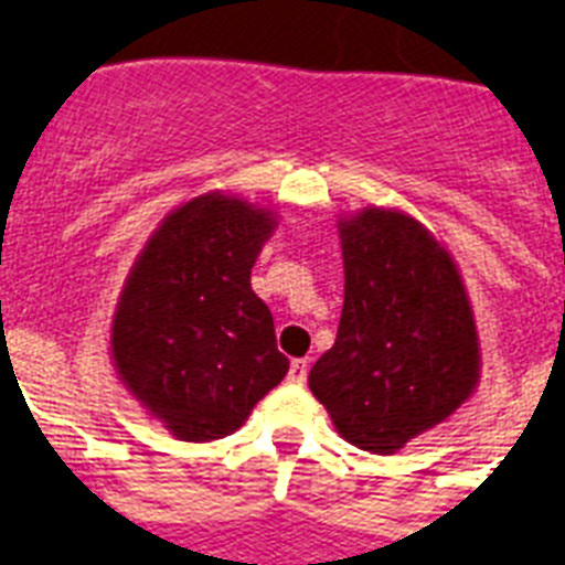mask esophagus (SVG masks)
Returning a JSON list of instances; mask_svg holds the SVG:
<instances>
[{
    "label": "esophagus",
    "mask_w": 565,
    "mask_h": 565,
    "mask_svg": "<svg viewBox=\"0 0 565 565\" xmlns=\"http://www.w3.org/2000/svg\"><path fill=\"white\" fill-rule=\"evenodd\" d=\"M287 380H290L292 386H301V383L307 380V360H292Z\"/></svg>",
    "instance_id": "34e87169"
}]
</instances>
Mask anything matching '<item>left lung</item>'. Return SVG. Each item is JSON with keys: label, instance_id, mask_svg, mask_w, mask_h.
<instances>
[{"label": "left lung", "instance_id": "1", "mask_svg": "<svg viewBox=\"0 0 565 565\" xmlns=\"http://www.w3.org/2000/svg\"><path fill=\"white\" fill-rule=\"evenodd\" d=\"M345 305L310 392L348 444L392 456L456 415L481 377L461 269L409 211L339 214Z\"/></svg>", "mask_w": 565, "mask_h": 565}]
</instances>
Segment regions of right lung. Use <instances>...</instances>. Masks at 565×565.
Here are the masks:
<instances>
[{
  "label": "right lung",
  "mask_w": 565,
  "mask_h": 565,
  "mask_svg": "<svg viewBox=\"0 0 565 565\" xmlns=\"http://www.w3.org/2000/svg\"><path fill=\"white\" fill-rule=\"evenodd\" d=\"M273 205L205 191L164 214L124 278L109 356L124 388L177 441L237 433L290 371L252 267Z\"/></svg>",
  "instance_id": "right-lung-1"
}]
</instances>
